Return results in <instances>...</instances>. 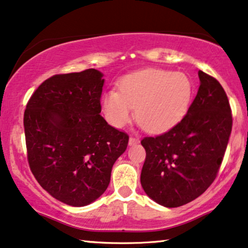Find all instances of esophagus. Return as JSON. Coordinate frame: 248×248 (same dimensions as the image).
<instances>
[{
  "label": "esophagus",
  "mask_w": 248,
  "mask_h": 248,
  "mask_svg": "<svg viewBox=\"0 0 248 248\" xmlns=\"http://www.w3.org/2000/svg\"><path fill=\"white\" fill-rule=\"evenodd\" d=\"M140 143V140H138V138H136V137H133L131 136L130 138H129V145L131 146V145H135V144H138Z\"/></svg>",
  "instance_id": "esophagus-1"
}]
</instances>
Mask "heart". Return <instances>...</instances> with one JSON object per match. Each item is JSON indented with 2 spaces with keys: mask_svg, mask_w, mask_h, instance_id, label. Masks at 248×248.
<instances>
[{
  "mask_svg": "<svg viewBox=\"0 0 248 248\" xmlns=\"http://www.w3.org/2000/svg\"><path fill=\"white\" fill-rule=\"evenodd\" d=\"M119 91L103 95V111L108 121L124 127L134 115L148 133H163L185 117L193 96V82L184 72L144 69L121 79Z\"/></svg>",
  "mask_w": 248,
  "mask_h": 248,
  "instance_id": "obj_1",
  "label": "heart"
}]
</instances>
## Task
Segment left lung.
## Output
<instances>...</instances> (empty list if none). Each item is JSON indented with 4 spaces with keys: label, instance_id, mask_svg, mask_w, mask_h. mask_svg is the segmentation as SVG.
Wrapping results in <instances>:
<instances>
[{
    "label": "left lung",
    "instance_id": "obj_1",
    "mask_svg": "<svg viewBox=\"0 0 248 248\" xmlns=\"http://www.w3.org/2000/svg\"><path fill=\"white\" fill-rule=\"evenodd\" d=\"M195 100L179 124L140 141L146 151L140 184L160 205L178 207L202 195L216 179L232 128L227 94L216 78L199 71Z\"/></svg>",
    "mask_w": 248,
    "mask_h": 248
}]
</instances>
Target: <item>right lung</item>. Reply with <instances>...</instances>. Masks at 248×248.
<instances>
[{
  "mask_svg": "<svg viewBox=\"0 0 248 248\" xmlns=\"http://www.w3.org/2000/svg\"><path fill=\"white\" fill-rule=\"evenodd\" d=\"M103 74L96 69L55 75L28 101L24 115L31 170L49 195L71 206L96 201L129 136L101 113Z\"/></svg>",
  "mask_w": 248,
  "mask_h": 248,
  "instance_id": "obj_1",
  "label": "right lung"
}]
</instances>
